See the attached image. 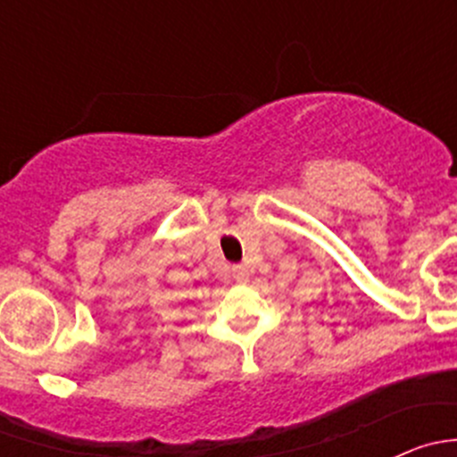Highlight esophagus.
Returning <instances> with one entry per match:
<instances>
[{"mask_svg":"<svg viewBox=\"0 0 457 457\" xmlns=\"http://www.w3.org/2000/svg\"><path fill=\"white\" fill-rule=\"evenodd\" d=\"M232 276H234V280H237V283H245V280H247L245 265H234L232 267Z\"/></svg>","mask_w":457,"mask_h":457,"instance_id":"1","label":"esophagus"}]
</instances>
